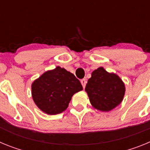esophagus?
I'll return each instance as SVG.
<instances>
[{
  "label": "esophagus",
  "mask_w": 150,
  "mask_h": 150,
  "mask_svg": "<svg viewBox=\"0 0 150 150\" xmlns=\"http://www.w3.org/2000/svg\"><path fill=\"white\" fill-rule=\"evenodd\" d=\"M80 83H81V84H82V86H83V88H85V87H86V83H87L86 79H81V80H80Z\"/></svg>",
  "instance_id": "34e87169"
}]
</instances>
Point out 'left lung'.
<instances>
[{
    "instance_id": "left-lung-1",
    "label": "left lung",
    "mask_w": 150,
    "mask_h": 150,
    "mask_svg": "<svg viewBox=\"0 0 150 150\" xmlns=\"http://www.w3.org/2000/svg\"><path fill=\"white\" fill-rule=\"evenodd\" d=\"M85 91L95 109L108 112L122 103L125 93V83L114 73L100 67L91 73Z\"/></svg>"
}]
</instances>
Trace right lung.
I'll return each instance as SVG.
<instances>
[{"label": "right lung", "mask_w": 150, "mask_h": 150, "mask_svg": "<svg viewBox=\"0 0 150 150\" xmlns=\"http://www.w3.org/2000/svg\"><path fill=\"white\" fill-rule=\"evenodd\" d=\"M82 90L79 79L59 66L43 73L31 84L34 103L48 115L59 114L65 110L73 95Z\"/></svg>", "instance_id": "right-lung-1"}]
</instances>
